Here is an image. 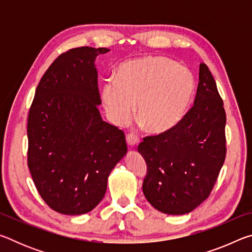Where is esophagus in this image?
Returning a JSON list of instances; mask_svg holds the SVG:
<instances>
[{
  "mask_svg": "<svg viewBox=\"0 0 252 252\" xmlns=\"http://www.w3.org/2000/svg\"><path fill=\"white\" fill-rule=\"evenodd\" d=\"M126 140H127V143H129L131 147H134L139 143L140 138H139V135L135 134V133H127L126 134Z\"/></svg>",
  "mask_w": 252,
  "mask_h": 252,
  "instance_id": "esophagus-1",
  "label": "esophagus"
}]
</instances>
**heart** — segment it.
Masks as SVG:
<instances>
[{"label": "heart", "mask_w": 252, "mask_h": 252, "mask_svg": "<svg viewBox=\"0 0 252 252\" xmlns=\"http://www.w3.org/2000/svg\"><path fill=\"white\" fill-rule=\"evenodd\" d=\"M193 75L163 57H144L125 62L117 81H106L102 100L114 125L126 126L136 103V117L153 134L167 132L185 117L194 94Z\"/></svg>", "instance_id": "heart-1"}]
</instances>
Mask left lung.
Listing matches in <instances>:
<instances>
[{
    "instance_id": "8db88e82",
    "label": "left lung",
    "mask_w": 252,
    "mask_h": 252,
    "mask_svg": "<svg viewBox=\"0 0 252 252\" xmlns=\"http://www.w3.org/2000/svg\"><path fill=\"white\" fill-rule=\"evenodd\" d=\"M225 111L216 81L201 63L192 105L176 126L148 135L138 150L147 162L142 189L167 215H185L211 193L227 153Z\"/></svg>"
}]
</instances>
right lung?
<instances>
[{"mask_svg": "<svg viewBox=\"0 0 252 252\" xmlns=\"http://www.w3.org/2000/svg\"><path fill=\"white\" fill-rule=\"evenodd\" d=\"M106 48L71 49L42 76L28 118V167L41 198L62 215H83L103 199L126 153L125 132L102 120L94 60Z\"/></svg>", "mask_w": 252, "mask_h": 252, "instance_id": "1", "label": "right lung"}]
</instances>
